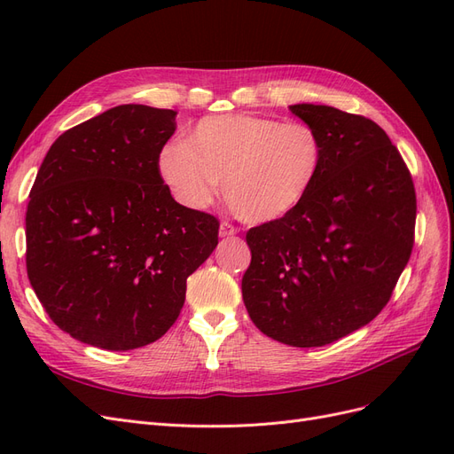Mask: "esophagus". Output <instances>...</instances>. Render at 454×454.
I'll list each match as a JSON object with an SVG mask.
<instances>
[{
  "label": "esophagus",
  "mask_w": 454,
  "mask_h": 454,
  "mask_svg": "<svg viewBox=\"0 0 454 454\" xmlns=\"http://www.w3.org/2000/svg\"><path fill=\"white\" fill-rule=\"evenodd\" d=\"M239 232V229L237 227H232L231 223H227V222H223L222 225H219V237L222 239H229V237H235Z\"/></svg>",
  "instance_id": "obj_1"
}]
</instances>
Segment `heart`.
I'll list each match as a JSON object with an SVG mask.
<instances>
[{
  "label": "heart",
  "mask_w": 454,
  "mask_h": 454,
  "mask_svg": "<svg viewBox=\"0 0 454 454\" xmlns=\"http://www.w3.org/2000/svg\"><path fill=\"white\" fill-rule=\"evenodd\" d=\"M322 134L305 122L254 114L199 121L185 140L164 145L157 170L177 202L191 210L208 206L219 182L239 219L269 225L305 202L324 167Z\"/></svg>",
  "instance_id": "obj_1"
}]
</instances>
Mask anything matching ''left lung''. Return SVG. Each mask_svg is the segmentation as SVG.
Listing matches in <instances>:
<instances>
[{
	"label": "left lung",
	"instance_id": "obj_1",
	"mask_svg": "<svg viewBox=\"0 0 454 454\" xmlns=\"http://www.w3.org/2000/svg\"><path fill=\"white\" fill-rule=\"evenodd\" d=\"M290 109L322 134L324 167L292 215L248 231L242 299L259 332L310 348L367 325L388 303L413 250L417 197L377 122L332 106Z\"/></svg>",
	"mask_w": 454,
	"mask_h": 454
}]
</instances>
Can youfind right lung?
<instances>
[{"instance_id": "obj_1", "label": "right lung", "mask_w": 454, "mask_h": 454, "mask_svg": "<svg viewBox=\"0 0 454 454\" xmlns=\"http://www.w3.org/2000/svg\"><path fill=\"white\" fill-rule=\"evenodd\" d=\"M174 109L125 104L51 145L26 212V269L62 332L132 350L168 332L187 277L217 246V219L176 202L157 170Z\"/></svg>"}]
</instances>
